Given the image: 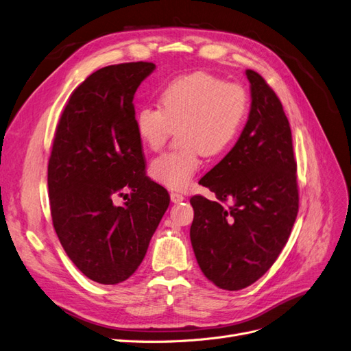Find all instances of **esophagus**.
Segmentation results:
<instances>
[{
  "instance_id": "obj_1",
  "label": "esophagus",
  "mask_w": 351,
  "mask_h": 351,
  "mask_svg": "<svg viewBox=\"0 0 351 351\" xmlns=\"http://www.w3.org/2000/svg\"><path fill=\"white\" fill-rule=\"evenodd\" d=\"M184 195L182 194H179V193H170V199H172L173 203H181V202H184Z\"/></svg>"
}]
</instances>
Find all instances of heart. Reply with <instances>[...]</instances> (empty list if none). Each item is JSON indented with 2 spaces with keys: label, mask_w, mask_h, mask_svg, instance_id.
Wrapping results in <instances>:
<instances>
[{
  "label": "heart",
  "mask_w": 351,
  "mask_h": 351,
  "mask_svg": "<svg viewBox=\"0 0 351 351\" xmlns=\"http://www.w3.org/2000/svg\"><path fill=\"white\" fill-rule=\"evenodd\" d=\"M250 108L247 89L215 75L195 72L178 76L160 93V107L138 108L135 128L141 143L157 152L173 129L179 147L149 165V175L169 189H185L202 165L199 156L216 157L234 145Z\"/></svg>",
  "instance_id": "1"
}]
</instances>
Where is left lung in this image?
I'll return each instance as SVG.
<instances>
[{
	"instance_id": "8db88e82",
	"label": "left lung",
	"mask_w": 351,
	"mask_h": 351,
	"mask_svg": "<svg viewBox=\"0 0 351 351\" xmlns=\"http://www.w3.org/2000/svg\"><path fill=\"white\" fill-rule=\"evenodd\" d=\"M252 108L237 144L199 184L191 244L199 269L216 287L238 291L254 284L285 247L298 213L297 162L291 128L281 101L265 79L245 70ZM232 203L226 208L223 203Z\"/></svg>"
}]
</instances>
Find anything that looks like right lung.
Instances as JSON below:
<instances>
[{
  "label": "right lung",
  "instance_id": "add662e5",
  "mask_svg": "<svg viewBox=\"0 0 351 351\" xmlns=\"http://www.w3.org/2000/svg\"><path fill=\"white\" fill-rule=\"evenodd\" d=\"M154 67L134 62L97 70L69 97L56 128L48 162L53 225L69 258L98 284L135 272L170 203L145 173L135 128L134 95ZM116 196L128 202L116 206Z\"/></svg>",
  "mask_w": 351,
  "mask_h": 351
}]
</instances>
